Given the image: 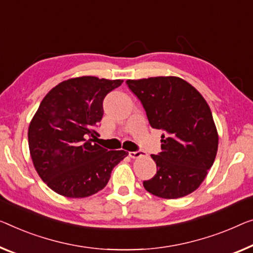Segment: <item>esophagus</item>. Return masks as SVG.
<instances>
[{"label": "esophagus", "mask_w": 253, "mask_h": 253, "mask_svg": "<svg viewBox=\"0 0 253 253\" xmlns=\"http://www.w3.org/2000/svg\"><path fill=\"white\" fill-rule=\"evenodd\" d=\"M143 154H144V152H143V151H141V150H138V151H135V152H128V156H129L130 158H133V159H136V158H139V157H142Z\"/></svg>", "instance_id": "obj_1"}]
</instances>
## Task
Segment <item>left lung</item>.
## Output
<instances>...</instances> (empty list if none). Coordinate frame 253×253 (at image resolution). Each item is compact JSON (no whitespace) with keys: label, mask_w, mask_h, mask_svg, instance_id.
Here are the masks:
<instances>
[{"label":"left lung","mask_w":253,"mask_h":253,"mask_svg":"<svg viewBox=\"0 0 253 253\" xmlns=\"http://www.w3.org/2000/svg\"><path fill=\"white\" fill-rule=\"evenodd\" d=\"M152 128L163 129L161 152L151 158L157 174L143 182L149 193L178 199L201 185L213 165L218 133L207 101L190 83L174 76L128 79Z\"/></svg>","instance_id":"1"}]
</instances>
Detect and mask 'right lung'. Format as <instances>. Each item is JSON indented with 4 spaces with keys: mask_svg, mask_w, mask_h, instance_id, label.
Segmentation results:
<instances>
[{
    "mask_svg": "<svg viewBox=\"0 0 253 253\" xmlns=\"http://www.w3.org/2000/svg\"><path fill=\"white\" fill-rule=\"evenodd\" d=\"M122 79L83 76L67 79L41 102L28 128L34 167L43 182L67 198H86L107 185L128 152L93 143L103 116V100Z\"/></svg>",
    "mask_w": 253,
    "mask_h": 253,
    "instance_id": "obj_1",
    "label": "right lung"
}]
</instances>
